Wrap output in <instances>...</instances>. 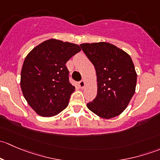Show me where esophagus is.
<instances>
[{
    "instance_id": "1",
    "label": "esophagus",
    "mask_w": 160,
    "mask_h": 160,
    "mask_svg": "<svg viewBox=\"0 0 160 160\" xmlns=\"http://www.w3.org/2000/svg\"><path fill=\"white\" fill-rule=\"evenodd\" d=\"M79 86H80V88H81V89H83V88L85 87V80H82L81 81L79 82Z\"/></svg>"
}]
</instances>
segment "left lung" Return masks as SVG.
<instances>
[{"label":"left lung","instance_id":"obj_1","mask_svg":"<svg viewBox=\"0 0 160 160\" xmlns=\"http://www.w3.org/2000/svg\"><path fill=\"white\" fill-rule=\"evenodd\" d=\"M80 46L94 66L98 82L97 97L87 107L102 118L118 116L135 92L137 73L132 58L105 42L83 43Z\"/></svg>","mask_w":160,"mask_h":160}]
</instances>
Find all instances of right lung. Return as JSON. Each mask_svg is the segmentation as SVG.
<instances>
[{
	"label": "right lung",
	"mask_w": 160,
	"mask_h": 160,
	"mask_svg": "<svg viewBox=\"0 0 160 160\" xmlns=\"http://www.w3.org/2000/svg\"><path fill=\"white\" fill-rule=\"evenodd\" d=\"M80 50L77 44L51 38L27 55L21 72V88L38 115L52 117L68 106L75 87L69 82L66 63Z\"/></svg>",
	"instance_id": "right-lung-1"
}]
</instances>
